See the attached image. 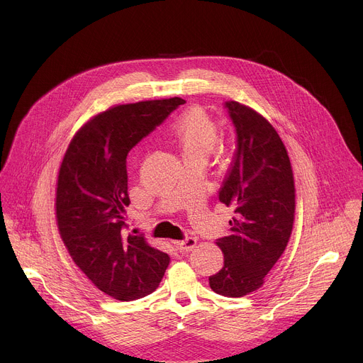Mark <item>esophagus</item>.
I'll return each mask as SVG.
<instances>
[{"label": "esophagus", "mask_w": 363, "mask_h": 363, "mask_svg": "<svg viewBox=\"0 0 363 363\" xmlns=\"http://www.w3.org/2000/svg\"><path fill=\"white\" fill-rule=\"evenodd\" d=\"M177 245L179 247V250H184V251H191L195 245H196V240L194 237H186L184 238L182 241H178Z\"/></svg>", "instance_id": "34e87169"}]
</instances>
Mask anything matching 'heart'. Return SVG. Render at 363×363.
Returning a JSON list of instances; mask_svg holds the SVG:
<instances>
[{
  "instance_id": "heart-1",
  "label": "heart",
  "mask_w": 363,
  "mask_h": 363,
  "mask_svg": "<svg viewBox=\"0 0 363 363\" xmlns=\"http://www.w3.org/2000/svg\"><path fill=\"white\" fill-rule=\"evenodd\" d=\"M169 130L184 160L208 157L220 135L218 123L199 108H192L181 113L172 122Z\"/></svg>"
}]
</instances>
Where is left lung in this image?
Returning <instances> with one entry per match:
<instances>
[{"instance_id":"left-lung-1","label":"left lung","mask_w":363,"mask_h":363,"mask_svg":"<svg viewBox=\"0 0 363 363\" xmlns=\"http://www.w3.org/2000/svg\"><path fill=\"white\" fill-rule=\"evenodd\" d=\"M224 106L235 128L237 149L218 198L235 216L228 235L217 240L224 267L210 277V286L221 296L241 297L263 286L284 252L294 223L296 189L276 129L238 101Z\"/></svg>"}]
</instances>
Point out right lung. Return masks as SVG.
Masks as SVG:
<instances>
[{
  "label": "right lung",
  "mask_w": 363,
  "mask_h": 363,
  "mask_svg": "<svg viewBox=\"0 0 363 363\" xmlns=\"http://www.w3.org/2000/svg\"><path fill=\"white\" fill-rule=\"evenodd\" d=\"M184 103L147 100L96 115L72 139L59 171L60 237L87 279L121 301L157 290L169 264L167 252L128 233V153Z\"/></svg>",
  "instance_id": "obj_1"
}]
</instances>
